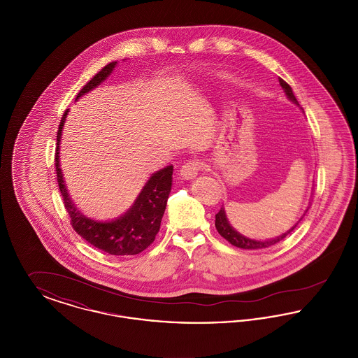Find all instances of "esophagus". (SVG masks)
I'll return each instance as SVG.
<instances>
[{"mask_svg": "<svg viewBox=\"0 0 358 358\" xmlns=\"http://www.w3.org/2000/svg\"><path fill=\"white\" fill-rule=\"evenodd\" d=\"M203 168H204L203 161H200L199 158H192V159H189L182 165L181 176L184 178H187V180L194 178L199 174V171H203Z\"/></svg>", "mask_w": 358, "mask_h": 358, "instance_id": "1", "label": "esophagus"}]
</instances>
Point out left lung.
Segmentation results:
<instances>
[{
  "instance_id": "obj_1",
  "label": "left lung",
  "mask_w": 358,
  "mask_h": 358,
  "mask_svg": "<svg viewBox=\"0 0 358 358\" xmlns=\"http://www.w3.org/2000/svg\"><path fill=\"white\" fill-rule=\"evenodd\" d=\"M279 83L282 85L283 91L286 92L287 98L291 99L292 102L298 103L296 102V99H295V96H294V94H292L291 87H289L283 79H279ZM296 224H298V222H296ZM215 225H216L217 232L222 235V238H225L227 241H229L232 245H235V247H238V248H244V250H260V248L271 247L273 244L279 243L280 240H283L287 235H289V234L294 231V228L296 227V225H294L291 229H289L286 234L280 235L279 238H270V240H264V241L245 238V236H243L241 234H238V231H235V229L232 228V225L228 222L227 216H225V210H224L222 206L220 208V210L216 213V222H215Z\"/></svg>"
}]
</instances>
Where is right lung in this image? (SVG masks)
<instances>
[{
  "mask_svg": "<svg viewBox=\"0 0 358 358\" xmlns=\"http://www.w3.org/2000/svg\"><path fill=\"white\" fill-rule=\"evenodd\" d=\"M115 66L117 62H113L101 69L79 91L76 99H79L82 95L101 85L113 72ZM67 113L69 110L64 111L57 130L55 168L59 189L63 197L64 208L71 219L72 228L76 231L78 235L85 238V241H88L91 245H94L103 252H107L108 255H136L142 252L153 243L155 235L159 231L161 220L171 193L173 166L171 165L165 169L154 173L142 189V192L139 193V196L136 197L134 205L117 220L96 222L90 217H85V215L80 213V210H78V208H75V205L72 204L59 166V143Z\"/></svg>",
  "mask_w": 358,
  "mask_h": 358,
  "instance_id": "obj_1",
  "label": "right lung"
}]
</instances>
